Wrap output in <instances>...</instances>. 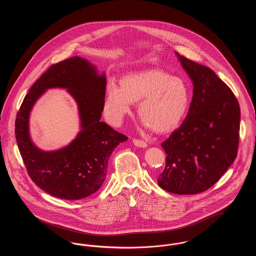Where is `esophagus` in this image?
<instances>
[{
	"instance_id": "esophagus-1",
	"label": "esophagus",
	"mask_w": 256,
	"mask_h": 256,
	"mask_svg": "<svg viewBox=\"0 0 256 256\" xmlns=\"http://www.w3.org/2000/svg\"><path fill=\"white\" fill-rule=\"evenodd\" d=\"M134 146H138V148H146V143L142 141V140H138V139H134Z\"/></svg>"
}]
</instances>
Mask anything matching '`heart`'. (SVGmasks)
<instances>
[{"instance_id": "heart-1", "label": "heart", "mask_w": 256, "mask_h": 256, "mask_svg": "<svg viewBox=\"0 0 256 256\" xmlns=\"http://www.w3.org/2000/svg\"><path fill=\"white\" fill-rule=\"evenodd\" d=\"M138 101L137 114L146 126L156 134H168L182 122L190 104V90L182 78L163 70L128 74L120 78L119 87H108L104 114L111 124H120Z\"/></svg>"}]
</instances>
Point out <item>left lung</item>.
Instances as JSON below:
<instances>
[{"mask_svg":"<svg viewBox=\"0 0 256 256\" xmlns=\"http://www.w3.org/2000/svg\"><path fill=\"white\" fill-rule=\"evenodd\" d=\"M194 86L188 114L161 146L166 166L158 185L178 195H194L210 188L236 158L240 106L214 71L176 52Z\"/></svg>","mask_w":256,"mask_h":256,"instance_id":"8db88e82","label":"left lung"}]
</instances>
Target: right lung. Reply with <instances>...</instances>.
I'll return each mask as SVG.
<instances>
[{"mask_svg":"<svg viewBox=\"0 0 256 256\" xmlns=\"http://www.w3.org/2000/svg\"><path fill=\"white\" fill-rule=\"evenodd\" d=\"M106 73L80 56L50 67L26 95L15 122V137L32 182L50 195L80 200L94 194L106 178L110 154L126 136L100 122L106 97ZM50 88H66L78 106L80 132L67 146L43 151L29 134V116L40 97Z\"/></svg>","mask_w":256,"mask_h":256,"instance_id":"obj_1","label":"right lung"}]
</instances>
